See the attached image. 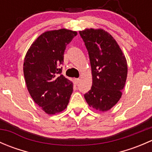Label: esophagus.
Instances as JSON below:
<instances>
[{
	"instance_id": "obj_1",
	"label": "esophagus",
	"mask_w": 152,
	"mask_h": 152,
	"mask_svg": "<svg viewBox=\"0 0 152 152\" xmlns=\"http://www.w3.org/2000/svg\"><path fill=\"white\" fill-rule=\"evenodd\" d=\"M74 82H75V84H76V85H78V84L79 83V82H80V79H75Z\"/></svg>"
}]
</instances>
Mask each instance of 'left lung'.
Here are the masks:
<instances>
[{
  "label": "left lung",
  "instance_id": "8db88e82",
  "mask_svg": "<svg viewBox=\"0 0 152 152\" xmlns=\"http://www.w3.org/2000/svg\"><path fill=\"white\" fill-rule=\"evenodd\" d=\"M88 51L93 84L85 94L89 106L105 112L120 100L127 77V62L115 39L103 29L79 31Z\"/></svg>",
  "mask_w": 152,
  "mask_h": 152
}]
</instances>
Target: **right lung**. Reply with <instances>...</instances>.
Here are the masks:
<instances>
[{
    "mask_svg": "<svg viewBox=\"0 0 152 152\" xmlns=\"http://www.w3.org/2000/svg\"><path fill=\"white\" fill-rule=\"evenodd\" d=\"M77 35L68 29L48 31L38 37L24 59L23 73L34 102L48 115L66 109L73 83L62 74L64 52Z\"/></svg>",
    "mask_w": 152,
    "mask_h": 152,
    "instance_id": "1",
    "label": "right lung"
}]
</instances>
